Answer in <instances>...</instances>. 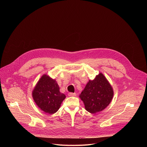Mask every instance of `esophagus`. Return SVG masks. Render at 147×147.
<instances>
[{
    "label": "esophagus",
    "instance_id": "esophagus-1",
    "mask_svg": "<svg viewBox=\"0 0 147 147\" xmlns=\"http://www.w3.org/2000/svg\"><path fill=\"white\" fill-rule=\"evenodd\" d=\"M76 94L75 93H68V96H75Z\"/></svg>",
    "mask_w": 147,
    "mask_h": 147
}]
</instances>
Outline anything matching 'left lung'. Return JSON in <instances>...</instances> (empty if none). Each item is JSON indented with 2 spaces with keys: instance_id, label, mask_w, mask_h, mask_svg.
<instances>
[{
  "instance_id": "obj_1",
  "label": "left lung",
  "mask_w": 147,
  "mask_h": 147,
  "mask_svg": "<svg viewBox=\"0 0 147 147\" xmlns=\"http://www.w3.org/2000/svg\"><path fill=\"white\" fill-rule=\"evenodd\" d=\"M113 89L105 76L100 72L93 80H89L79 95L86 111L95 114L104 110L111 102Z\"/></svg>"
}]
</instances>
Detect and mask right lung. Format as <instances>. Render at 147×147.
<instances>
[{"label":"right lung","mask_w":147,"mask_h":147,"mask_svg":"<svg viewBox=\"0 0 147 147\" xmlns=\"http://www.w3.org/2000/svg\"><path fill=\"white\" fill-rule=\"evenodd\" d=\"M32 97L38 107L49 114L55 113L65 98L57 81L46 74L42 75L34 86Z\"/></svg>","instance_id":"1"}]
</instances>
